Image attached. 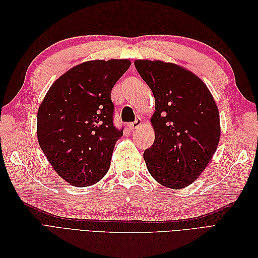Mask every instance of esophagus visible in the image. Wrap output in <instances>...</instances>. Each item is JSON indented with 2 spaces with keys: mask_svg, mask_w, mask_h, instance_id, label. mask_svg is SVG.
Instances as JSON below:
<instances>
[{
  "mask_svg": "<svg viewBox=\"0 0 258 258\" xmlns=\"http://www.w3.org/2000/svg\"><path fill=\"white\" fill-rule=\"evenodd\" d=\"M141 123H142V119H141V118H138V119H136L134 122H130V123L128 124V128H129V130L137 129Z\"/></svg>",
  "mask_w": 258,
  "mask_h": 258,
  "instance_id": "34e87169",
  "label": "esophagus"
}]
</instances>
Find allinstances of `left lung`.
<instances>
[{"label":"left lung","mask_w":258,"mask_h":258,"mask_svg":"<svg viewBox=\"0 0 258 258\" xmlns=\"http://www.w3.org/2000/svg\"><path fill=\"white\" fill-rule=\"evenodd\" d=\"M135 66L155 98V141L143 155L148 172L169 188H184L206 169L220 142L217 105L206 84L181 67L159 60Z\"/></svg>","instance_id":"left-lung-1"}]
</instances>
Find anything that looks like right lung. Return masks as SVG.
<instances>
[{
  "label": "right lung",
  "instance_id": "right-lung-1",
  "mask_svg": "<svg viewBox=\"0 0 258 258\" xmlns=\"http://www.w3.org/2000/svg\"><path fill=\"white\" fill-rule=\"evenodd\" d=\"M127 59L93 60L54 82L37 112V140L54 171L73 186H89L110 169L122 128L114 126L112 88Z\"/></svg>",
  "mask_w": 258,
  "mask_h": 258
}]
</instances>
